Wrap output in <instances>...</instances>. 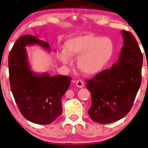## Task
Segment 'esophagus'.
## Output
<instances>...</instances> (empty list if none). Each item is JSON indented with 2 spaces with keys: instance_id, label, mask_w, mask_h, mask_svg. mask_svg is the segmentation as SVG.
<instances>
[{
  "instance_id": "34e87169",
  "label": "esophagus",
  "mask_w": 148,
  "mask_h": 148,
  "mask_svg": "<svg viewBox=\"0 0 148 148\" xmlns=\"http://www.w3.org/2000/svg\"><path fill=\"white\" fill-rule=\"evenodd\" d=\"M75 85H76V86H77V88H83V87H84V85H85L84 83H83V80H77V81H76Z\"/></svg>"
}]
</instances>
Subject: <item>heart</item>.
<instances>
[{
    "label": "heart",
    "instance_id": "1",
    "mask_svg": "<svg viewBox=\"0 0 148 148\" xmlns=\"http://www.w3.org/2000/svg\"><path fill=\"white\" fill-rule=\"evenodd\" d=\"M114 44L108 37L80 34L69 38L63 45V53L58 58L64 65L69 58H77V67L85 74L92 75L101 72L112 59Z\"/></svg>",
    "mask_w": 148,
    "mask_h": 148
}]
</instances>
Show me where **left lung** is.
<instances>
[{
	"label": "left lung",
	"mask_w": 148,
	"mask_h": 148,
	"mask_svg": "<svg viewBox=\"0 0 148 148\" xmlns=\"http://www.w3.org/2000/svg\"><path fill=\"white\" fill-rule=\"evenodd\" d=\"M121 33L124 41L118 61L86 80L92 101L88 114L95 123L108 124L124 118L140 87L143 54L132 33L126 30Z\"/></svg>",
	"instance_id": "obj_1"
}]
</instances>
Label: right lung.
I'll return each mask as SVG.
<instances>
[{
    "mask_svg": "<svg viewBox=\"0 0 148 148\" xmlns=\"http://www.w3.org/2000/svg\"><path fill=\"white\" fill-rule=\"evenodd\" d=\"M38 45L51 51L48 42L25 35L18 38L9 53V80L12 93L21 114L33 123L48 125L62 113L61 98L71 78L36 73L30 68L26 46Z\"/></svg>",
    "mask_w": 148,
    "mask_h": 148,
    "instance_id": "add662e5",
    "label": "right lung"
}]
</instances>
